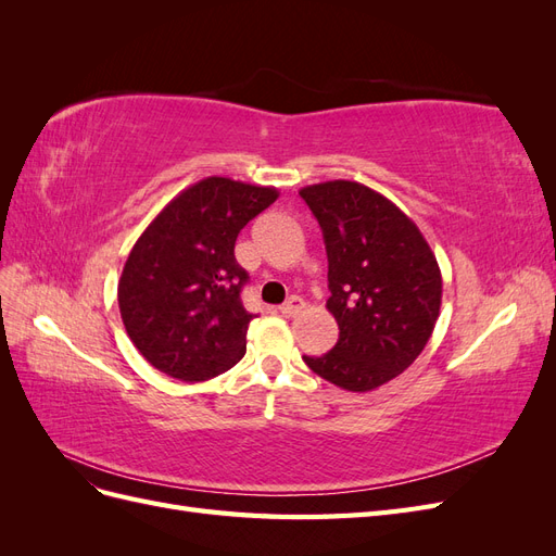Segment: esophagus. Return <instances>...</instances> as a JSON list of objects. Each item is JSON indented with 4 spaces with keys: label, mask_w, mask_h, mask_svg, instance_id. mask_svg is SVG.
Masks as SVG:
<instances>
[{
    "label": "esophagus",
    "mask_w": 556,
    "mask_h": 556,
    "mask_svg": "<svg viewBox=\"0 0 556 556\" xmlns=\"http://www.w3.org/2000/svg\"><path fill=\"white\" fill-rule=\"evenodd\" d=\"M304 308H306L304 299H301V296H290V299L285 301V304L280 306V313H285V315H299Z\"/></svg>",
    "instance_id": "esophagus-1"
}]
</instances>
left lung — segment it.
<instances>
[{
    "label": "left lung",
    "instance_id": "obj_1",
    "mask_svg": "<svg viewBox=\"0 0 556 556\" xmlns=\"http://www.w3.org/2000/svg\"><path fill=\"white\" fill-rule=\"evenodd\" d=\"M323 229L327 311L339 341L304 362L348 392H371L419 357L441 315L443 278L422 231L390 199L355 180L299 190Z\"/></svg>",
    "mask_w": 556,
    "mask_h": 556
}]
</instances>
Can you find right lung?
I'll return each mask as SVG.
<instances>
[{"label": "right lung", "instance_id": "right-lung-1", "mask_svg": "<svg viewBox=\"0 0 556 556\" xmlns=\"http://www.w3.org/2000/svg\"><path fill=\"white\" fill-rule=\"evenodd\" d=\"M278 194L208 176L176 194L134 243L117 306L131 343L157 371L201 382L241 362L255 315L241 304L248 274L233 243Z\"/></svg>", "mask_w": 556, "mask_h": 556}]
</instances>
